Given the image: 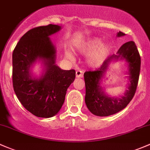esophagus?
<instances>
[{
	"mask_svg": "<svg viewBox=\"0 0 150 150\" xmlns=\"http://www.w3.org/2000/svg\"><path fill=\"white\" fill-rule=\"evenodd\" d=\"M83 76V71L82 70H77L76 71V78H82Z\"/></svg>",
	"mask_w": 150,
	"mask_h": 150,
	"instance_id": "esophagus-1",
	"label": "esophagus"
}]
</instances>
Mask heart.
Wrapping results in <instances>:
<instances>
[{"instance_id": "heart-1", "label": "heart", "mask_w": 150, "mask_h": 150, "mask_svg": "<svg viewBox=\"0 0 150 150\" xmlns=\"http://www.w3.org/2000/svg\"><path fill=\"white\" fill-rule=\"evenodd\" d=\"M102 41L99 38H91L78 45L77 49L81 54H88L91 53L88 58V64L92 67L101 66L105 61L109 53V46L101 44ZM66 56L70 60H74V56L69 51L66 52Z\"/></svg>"}]
</instances>
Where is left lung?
<instances>
[{
	"instance_id": "left-lung-1",
	"label": "left lung",
	"mask_w": 150,
	"mask_h": 150,
	"mask_svg": "<svg viewBox=\"0 0 150 150\" xmlns=\"http://www.w3.org/2000/svg\"><path fill=\"white\" fill-rule=\"evenodd\" d=\"M125 33L120 31L117 36H123ZM125 59L128 64L130 83L126 92L120 98H112L107 95L100 86V81L112 60ZM141 59L137 48L134 41H129L122 45L117 54L109 56L104 61L100 68L84 73L86 95L85 103L88 110L99 117H107L120 112L128 105L136 92L139 81Z\"/></svg>"
}]
</instances>
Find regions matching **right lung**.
<instances>
[{
    "instance_id": "1",
    "label": "right lung",
    "mask_w": 150,
    "mask_h": 150,
    "mask_svg": "<svg viewBox=\"0 0 150 150\" xmlns=\"http://www.w3.org/2000/svg\"><path fill=\"white\" fill-rule=\"evenodd\" d=\"M60 29L53 24L32 28L21 38L13 52L14 91L24 108L38 117L49 118L59 112L67 88L75 79L74 69L63 70L55 64L56 49L49 36ZM38 60L45 67L40 78L30 72Z\"/></svg>"
}]
</instances>
